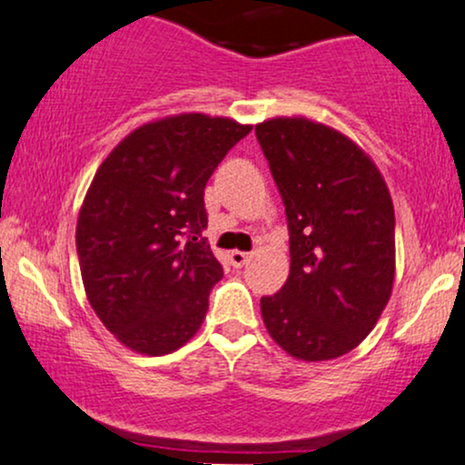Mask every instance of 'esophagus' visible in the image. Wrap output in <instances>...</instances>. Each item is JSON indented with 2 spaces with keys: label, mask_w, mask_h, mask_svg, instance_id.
<instances>
[{
  "label": "esophagus",
  "mask_w": 465,
  "mask_h": 465,
  "mask_svg": "<svg viewBox=\"0 0 465 465\" xmlns=\"http://www.w3.org/2000/svg\"><path fill=\"white\" fill-rule=\"evenodd\" d=\"M250 257H252V254H250V252H242V250H232V252H231V263L234 265V268H243V265H246L248 261H250Z\"/></svg>",
  "instance_id": "esophagus-1"
}]
</instances>
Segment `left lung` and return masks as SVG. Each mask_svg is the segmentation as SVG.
<instances>
[{
    "label": "left lung",
    "mask_w": 465,
    "mask_h": 465,
    "mask_svg": "<svg viewBox=\"0 0 465 465\" xmlns=\"http://www.w3.org/2000/svg\"><path fill=\"white\" fill-rule=\"evenodd\" d=\"M285 204L290 276L261 299L265 330L305 362L341 358L371 333L395 279V213L382 173L345 134L310 118L254 127Z\"/></svg>",
    "instance_id": "obj_1"
}]
</instances>
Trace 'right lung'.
Instances as JSON below:
<instances>
[{"label":"right lung","instance_id":"obj_1","mask_svg":"<svg viewBox=\"0 0 465 465\" xmlns=\"http://www.w3.org/2000/svg\"><path fill=\"white\" fill-rule=\"evenodd\" d=\"M250 124L177 114L134 129L94 175L76 222L92 310L118 342L164 356L195 336L223 276L206 237L208 177Z\"/></svg>","mask_w":465,"mask_h":465}]
</instances>
